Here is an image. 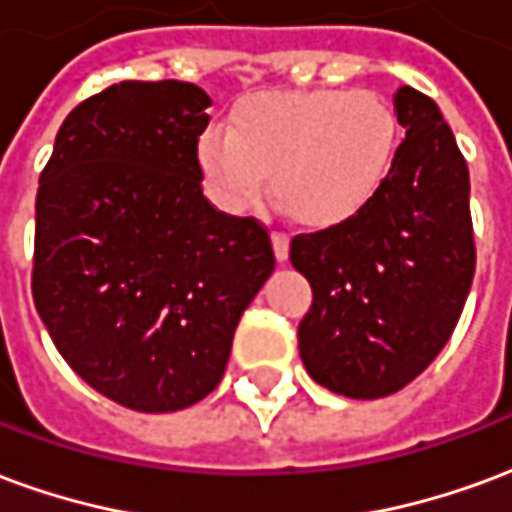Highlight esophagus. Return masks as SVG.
I'll return each mask as SVG.
<instances>
[{
  "instance_id": "esophagus-1",
  "label": "esophagus",
  "mask_w": 512,
  "mask_h": 512,
  "mask_svg": "<svg viewBox=\"0 0 512 512\" xmlns=\"http://www.w3.org/2000/svg\"><path fill=\"white\" fill-rule=\"evenodd\" d=\"M271 241H274V255H277L279 263H285L290 255V238L285 233H271Z\"/></svg>"
}]
</instances>
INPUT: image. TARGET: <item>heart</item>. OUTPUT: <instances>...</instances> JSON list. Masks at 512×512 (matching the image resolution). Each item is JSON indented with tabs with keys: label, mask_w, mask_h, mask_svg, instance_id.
<instances>
[{
	"label": "heart",
	"mask_w": 512,
	"mask_h": 512,
	"mask_svg": "<svg viewBox=\"0 0 512 512\" xmlns=\"http://www.w3.org/2000/svg\"><path fill=\"white\" fill-rule=\"evenodd\" d=\"M397 150L392 106L370 90H299L246 98L230 131L200 139V167L227 211H249L266 191L299 222L332 227L376 200Z\"/></svg>",
	"instance_id": "1"
}]
</instances>
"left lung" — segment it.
<instances>
[{
    "instance_id": "left-lung-1",
    "label": "left lung",
    "mask_w": 512,
    "mask_h": 512,
    "mask_svg": "<svg viewBox=\"0 0 512 512\" xmlns=\"http://www.w3.org/2000/svg\"><path fill=\"white\" fill-rule=\"evenodd\" d=\"M406 139L376 200L354 219L290 241L310 279L299 354L337 395L376 400L411 384L439 356L474 277L469 167L439 106L395 93Z\"/></svg>"
}]
</instances>
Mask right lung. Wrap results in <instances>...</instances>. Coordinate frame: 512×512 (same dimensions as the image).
<instances>
[{
	"mask_svg": "<svg viewBox=\"0 0 512 512\" xmlns=\"http://www.w3.org/2000/svg\"><path fill=\"white\" fill-rule=\"evenodd\" d=\"M197 84L120 82L65 117L40 172L32 299L73 373L164 414L216 389L274 271L263 224L202 194Z\"/></svg>",
	"mask_w": 512,
	"mask_h": 512,
	"instance_id": "obj_1",
	"label": "right lung"
}]
</instances>
